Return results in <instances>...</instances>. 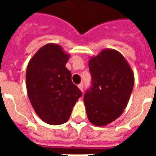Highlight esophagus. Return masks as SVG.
<instances>
[{"label":"esophagus","mask_w":156,"mask_h":156,"mask_svg":"<svg viewBox=\"0 0 156 156\" xmlns=\"http://www.w3.org/2000/svg\"><path fill=\"white\" fill-rule=\"evenodd\" d=\"M78 87V88H79V90H80L81 91H83V83H80V84H79Z\"/></svg>","instance_id":"34e87169"}]
</instances>
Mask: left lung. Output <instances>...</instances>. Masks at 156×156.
Masks as SVG:
<instances>
[{"mask_svg":"<svg viewBox=\"0 0 156 156\" xmlns=\"http://www.w3.org/2000/svg\"><path fill=\"white\" fill-rule=\"evenodd\" d=\"M92 86L84 95L88 120L105 126L117 119L126 108L134 84L130 66L123 55L110 48L89 60Z\"/></svg>","mask_w":156,"mask_h":156,"instance_id":"left-lung-1","label":"left lung"}]
</instances>
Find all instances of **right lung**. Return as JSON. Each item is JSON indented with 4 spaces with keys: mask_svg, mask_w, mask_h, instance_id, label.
<instances>
[{
    "mask_svg": "<svg viewBox=\"0 0 156 156\" xmlns=\"http://www.w3.org/2000/svg\"><path fill=\"white\" fill-rule=\"evenodd\" d=\"M69 53L60 45L49 43L38 50L28 63L26 85L30 102L45 123H66L82 92L71 81L66 67Z\"/></svg>",
    "mask_w": 156,
    "mask_h": 156,
    "instance_id": "1",
    "label": "right lung"
}]
</instances>
